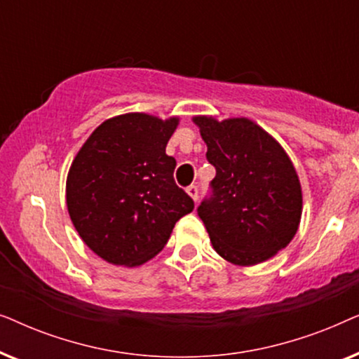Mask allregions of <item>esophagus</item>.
Here are the masks:
<instances>
[{
    "label": "esophagus",
    "mask_w": 359,
    "mask_h": 359,
    "mask_svg": "<svg viewBox=\"0 0 359 359\" xmlns=\"http://www.w3.org/2000/svg\"><path fill=\"white\" fill-rule=\"evenodd\" d=\"M186 193H188L191 198H193L194 201H198V196H199V189H198V186H194V184H191L188 189H186Z\"/></svg>",
    "instance_id": "1"
}]
</instances>
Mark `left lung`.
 I'll use <instances>...</instances> for the list:
<instances>
[{
    "label": "left lung",
    "mask_w": 359,
    "mask_h": 359,
    "mask_svg": "<svg viewBox=\"0 0 359 359\" xmlns=\"http://www.w3.org/2000/svg\"><path fill=\"white\" fill-rule=\"evenodd\" d=\"M214 165L212 196L198 214L215 252L253 266L286 248L302 215V189L281 144L248 117L194 116Z\"/></svg>",
    "instance_id": "left-lung-1"
}]
</instances>
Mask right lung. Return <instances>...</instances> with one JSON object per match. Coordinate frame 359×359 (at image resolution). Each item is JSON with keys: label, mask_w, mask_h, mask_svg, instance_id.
<instances>
[{"label": "right lung", "mask_w": 359, "mask_h": 359, "mask_svg": "<svg viewBox=\"0 0 359 359\" xmlns=\"http://www.w3.org/2000/svg\"><path fill=\"white\" fill-rule=\"evenodd\" d=\"M178 124L176 116H114L93 130L73 158L68 214L83 242L104 262L129 268L147 263L194 209L173 180L176 160L165 154Z\"/></svg>", "instance_id": "right-lung-1"}]
</instances>
